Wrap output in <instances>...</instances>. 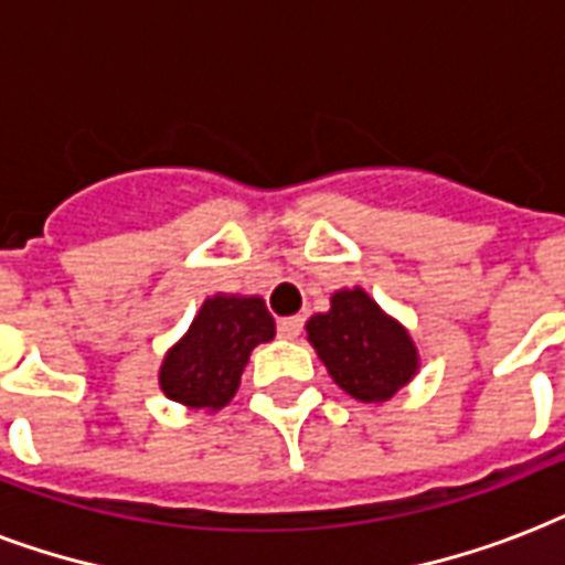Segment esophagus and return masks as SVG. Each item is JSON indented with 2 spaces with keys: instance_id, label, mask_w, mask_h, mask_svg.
Instances as JSON below:
<instances>
[{
  "instance_id": "1",
  "label": "esophagus",
  "mask_w": 565,
  "mask_h": 565,
  "mask_svg": "<svg viewBox=\"0 0 565 565\" xmlns=\"http://www.w3.org/2000/svg\"><path fill=\"white\" fill-rule=\"evenodd\" d=\"M277 330L282 339H297L300 335V330H303V318L300 315H288V318H279Z\"/></svg>"
}]
</instances>
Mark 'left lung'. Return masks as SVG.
Masks as SVG:
<instances>
[{
    "mask_svg": "<svg viewBox=\"0 0 565 565\" xmlns=\"http://www.w3.org/2000/svg\"><path fill=\"white\" fill-rule=\"evenodd\" d=\"M306 335L335 386L362 404L395 397L418 371V348L401 321L388 318L365 288H342L330 312L306 321Z\"/></svg>",
    "mask_w": 565,
    "mask_h": 565,
    "instance_id": "8db88e82",
    "label": "left lung"
}]
</instances>
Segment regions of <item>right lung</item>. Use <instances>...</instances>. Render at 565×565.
Instances as JSON below:
<instances>
[{
    "label": "right lung",
    "mask_w": 565,
    "mask_h": 565,
    "mask_svg": "<svg viewBox=\"0 0 565 565\" xmlns=\"http://www.w3.org/2000/svg\"><path fill=\"white\" fill-rule=\"evenodd\" d=\"M274 335L277 323L262 297H205L185 335L161 362V392L182 406L214 413L238 392L253 348Z\"/></svg>",
    "instance_id": "obj_1"
}]
</instances>
